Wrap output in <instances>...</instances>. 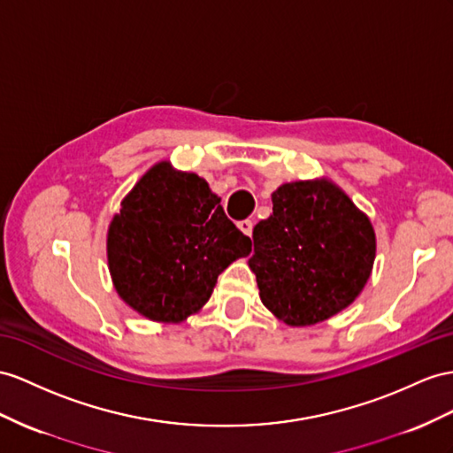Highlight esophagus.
Masks as SVG:
<instances>
[{"mask_svg":"<svg viewBox=\"0 0 453 453\" xmlns=\"http://www.w3.org/2000/svg\"><path fill=\"white\" fill-rule=\"evenodd\" d=\"M239 226V229L242 231V234L245 235H252V219H241V222L237 224Z\"/></svg>","mask_w":453,"mask_h":453,"instance_id":"esophagus-1","label":"esophagus"}]
</instances>
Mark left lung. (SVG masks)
<instances>
[{
  "label": "left lung",
  "mask_w": 453,
  "mask_h": 453,
  "mask_svg": "<svg viewBox=\"0 0 453 453\" xmlns=\"http://www.w3.org/2000/svg\"><path fill=\"white\" fill-rule=\"evenodd\" d=\"M272 203L273 214L252 229L249 260L264 306L287 326L339 314L371 275L373 226L326 180L285 183Z\"/></svg>",
  "instance_id": "8db88e82"
}]
</instances>
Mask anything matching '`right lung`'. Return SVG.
Listing matches in <instances>:
<instances>
[{"label": "right lung", "instance_id": "1", "mask_svg": "<svg viewBox=\"0 0 453 453\" xmlns=\"http://www.w3.org/2000/svg\"><path fill=\"white\" fill-rule=\"evenodd\" d=\"M249 252L250 239L208 183L168 162L137 181L107 237L116 293L155 321H181L201 310L218 275Z\"/></svg>", "mask_w": 453, "mask_h": 453}]
</instances>
